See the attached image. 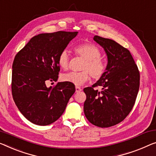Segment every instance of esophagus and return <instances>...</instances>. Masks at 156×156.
Returning <instances> with one entry per match:
<instances>
[{"instance_id":"esophagus-1","label":"esophagus","mask_w":156,"mask_h":156,"mask_svg":"<svg viewBox=\"0 0 156 156\" xmlns=\"http://www.w3.org/2000/svg\"><path fill=\"white\" fill-rule=\"evenodd\" d=\"M81 90H82V89H81L80 87H78V86H76V92H80V91H81Z\"/></svg>"}]
</instances>
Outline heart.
I'll list each match as a JSON object with an SVG mask.
<instances>
[{
	"label": "heart",
	"mask_w": 156,
	"mask_h": 156,
	"mask_svg": "<svg viewBox=\"0 0 156 156\" xmlns=\"http://www.w3.org/2000/svg\"><path fill=\"white\" fill-rule=\"evenodd\" d=\"M73 50L76 55L84 59L80 67L83 71L64 73L62 76V80L81 85L90 80V76L94 80H99L104 76L106 70V65L101 58V52L96 45L85 43L76 46ZM69 61L70 57L68 51H62L57 59L60 68L67 70L69 67Z\"/></svg>",
	"instance_id": "obj_1"
}]
</instances>
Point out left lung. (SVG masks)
I'll return each instance as SVG.
<instances>
[{
    "mask_svg": "<svg viewBox=\"0 0 156 156\" xmlns=\"http://www.w3.org/2000/svg\"><path fill=\"white\" fill-rule=\"evenodd\" d=\"M104 49L108 64L104 76L92 87L84 88V113L92 125L109 127L122 122L135 104L140 73L131 53L111 39L95 36ZM100 87V90L95 87Z\"/></svg>",
    "mask_w": 156,
    "mask_h": 156,
    "instance_id": "8db88e82",
    "label": "left lung"
}]
</instances>
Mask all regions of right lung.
Listing matches in <instances>:
<instances>
[{
	"label": "right lung",
	"mask_w": 156,
	"mask_h": 156,
	"mask_svg": "<svg viewBox=\"0 0 156 156\" xmlns=\"http://www.w3.org/2000/svg\"><path fill=\"white\" fill-rule=\"evenodd\" d=\"M77 31H57L34 36L16 55L12 64V94L22 115L34 124L48 125L59 119L76 91L75 85L59 82L58 57Z\"/></svg>",
	"instance_id": "obj_1"
}]
</instances>
